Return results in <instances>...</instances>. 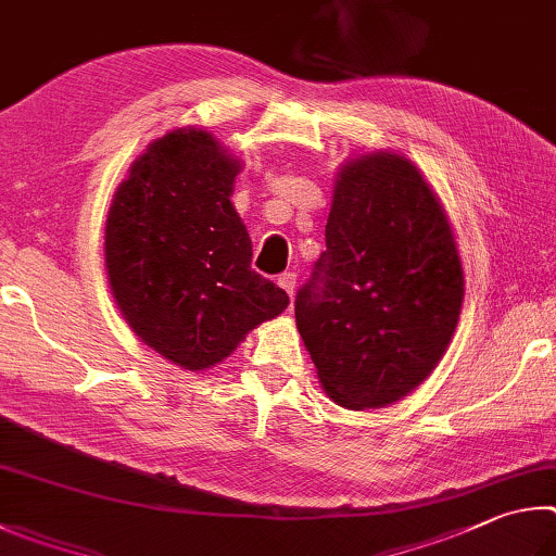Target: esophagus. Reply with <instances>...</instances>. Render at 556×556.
<instances>
[{"mask_svg":"<svg viewBox=\"0 0 556 556\" xmlns=\"http://www.w3.org/2000/svg\"><path fill=\"white\" fill-rule=\"evenodd\" d=\"M278 286L280 288H283L286 290V293H288V298H295V286H298V276H295V273H283V276H280L278 278Z\"/></svg>","mask_w":556,"mask_h":556,"instance_id":"1","label":"esophagus"}]
</instances>
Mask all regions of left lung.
I'll return each mask as SVG.
<instances>
[{"instance_id":"obj_1","label":"left lung","mask_w":556,"mask_h":556,"mask_svg":"<svg viewBox=\"0 0 556 556\" xmlns=\"http://www.w3.org/2000/svg\"><path fill=\"white\" fill-rule=\"evenodd\" d=\"M325 237L295 300L298 332L337 405H393L430 378L459 325L452 222L410 159L371 151L339 168Z\"/></svg>"}]
</instances>
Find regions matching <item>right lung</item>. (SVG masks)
Instances as JSON below:
<instances>
[{
  "mask_svg": "<svg viewBox=\"0 0 556 556\" xmlns=\"http://www.w3.org/2000/svg\"><path fill=\"white\" fill-rule=\"evenodd\" d=\"M239 173L241 161L210 131L173 129L131 163L106 212L114 303L146 346L185 371L222 364L290 303L251 268L231 202Z\"/></svg>",
  "mask_w": 556,
  "mask_h": 556,
  "instance_id": "1",
  "label": "right lung"
}]
</instances>
